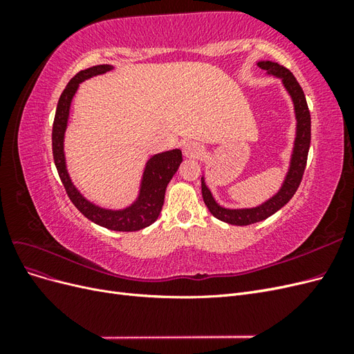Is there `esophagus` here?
Masks as SVG:
<instances>
[{"label": "esophagus", "mask_w": 354, "mask_h": 354, "mask_svg": "<svg viewBox=\"0 0 354 354\" xmlns=\"http://www.w3.org/2000/svg\"><path fill=\"white\" fill-rule=\"evenodd\" d=\"M183 152L187 158H201L203 155V147L198 142H187L183 147Z\"/></svg>", "instance_id": "esophagus-1"}]
</instances>
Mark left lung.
<instances>
[{
    "label": "left lung",
    "mask_w": 354,
    "mask_h": 354,
    "mask_svg": "<svg viewBox=\"0 0 354 354\" xmlns=\"http://www.w3.org/2000/svg\"><path fill=\"white\" fill-rule=\"evenodd\" d=\"M257 66L263 69L266 75L276 77L282 81L283 88L289 94V97L294 104V113H295V138L292 145L291 158H289V167L282 181V186L276 194L264 201L263 203L251 208H226L221 207L220 203L214 199L209 187L205 183V177L202 176V198L205 202L207 208L214 217L233 224V226H248L252 223H259L266 218H269L276 211H279L282 207L291 201L294 194L297 192L299 183L306 169L307 164V155L310 147V137H312V121H310V112L306 102V95L303 88L299 87L294 75L289 72L286 68L272 60H260L257 62Z\"/></svg>",
    "instance_id": "8db88e82"
}]
</instances>
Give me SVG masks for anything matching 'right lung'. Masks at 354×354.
I'll return each mask as SVG.
<instances>
[{"mask_svg":"<svg viewBox=\"0 0 354 354\" xmlns=\"http://www.w3.org/2000/svg\"><path fill=\"white\" fill-rule=\"evenodd\" d=\"M112 69V65H97L84 69L75 75L66 85V88L63 90L57 103L55 122H53V158H55L59 177L66 189L69 199L85 217L109 230L136 232L151 226L159 217L160 209H162L164 205L167 186L169 180L177 173L181 160H183V155H181L180 149H171V151L156 153L147 159L136 201L121 209L103 208L88 201L77 189V186L72 183L66 168L65 133L68 128L73 95L77 93L81 82Z\"/></svg>","mask_w":354,"mask_h":354,"instance_id":"add662e5","label":"right lung"}]
</instances>
